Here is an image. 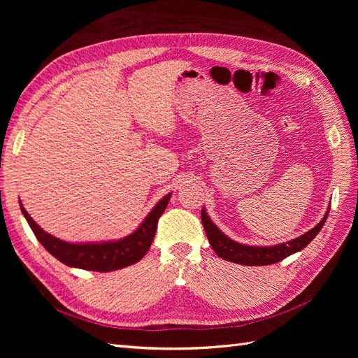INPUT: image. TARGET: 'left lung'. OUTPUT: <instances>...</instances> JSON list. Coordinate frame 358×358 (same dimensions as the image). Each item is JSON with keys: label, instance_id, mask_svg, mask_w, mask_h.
<instances>
[{"label": "left lung", "instance_id": "obj_1", "mask_svg": "<svg viewBox=\"0 0 358 358\" xmlns=\"http://www.w3.org/2000/svg\"><path fill=\"white\" fill-rule=\"evenodd\" d=\"M327 217H328V212L315 228H312L305 235L299 236L293 241H289L286 243H278V245H274V247H250V245H242V243H238L229 239L224 234H222L217 229L216 224L210 220L208 213H206V210L201 209V223L213 251L220 258L235 262V264H242V266L274 264V262H278L281 259H285L286 257L303 250L308 243L319 234V231L322 229L324 223L327 222Z\"/></svg>", "mask_w": 358, "mask_h": 358}]
</instances>
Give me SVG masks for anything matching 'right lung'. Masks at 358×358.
<instances>
[{"mask_svg":"<svg viewBox=\"0 0 358 358\" xmlns=\"http://www.w3.org/2000/svg\"><path fill=\"white\" fill-rule=\"evenodd\" d=\"M169 196L171 194H166L157 203L152 212L146 216V219L134 234H130L120 241L103 243H69L61 241L45 232L30 217L22 203L20 209L36 238L39 239L45 250L49 251L55 258H58L69 267L107 273L135 264V262L145 257L150 243L154 241L158 220L166 208Z\"/></svg>","mask_w":358,"mask_h":358,"instance_id":"right-lung-1","label":"right lung"}]
</instances>
